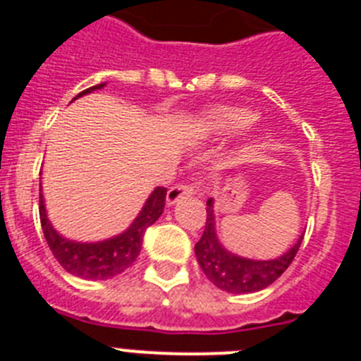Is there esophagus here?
Masks as SVG:
<instances>
[{
  "instance_id": "1",
  "label": "esophagus",
  "mask_w": 361,
  "mask_h": 361,
  "mask_svg": "<svg viewBox=\"0 0 361 361\" xmlns=\"http://www.w3.org/2000/svg\"><path fill=\"white\" fill-rule=\"evenodd\" d=\"M191 193H193V188H191L190 184H178V186H173L168 190V193H166V204H168V206H173V204H177L180 199L190 197Z\"/></svg>"
}]
</instances>
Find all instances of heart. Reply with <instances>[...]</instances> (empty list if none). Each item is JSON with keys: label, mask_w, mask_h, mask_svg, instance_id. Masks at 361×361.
I'll list each match as a JSON object with an SVG mask.
<instances>
[{"label": "heart", "mask_w": 361, "mask_h": 361, "mask_svg": "<svg viewBox=\"0 0 361 361\" xmlns=\"http://www.w3.org/2000/svg\"><path fill=\"white\" fill-rule=\"evenodd\" d=\"M257 121L253 111L237 106H215L204 111L200 117V128L208 135L233 137L247 130Z\"/></svg>", "instance_id": "heart-1"}]
</instances>
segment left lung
Returning a JSON list of instances; mask_svg holds the SVG:
<instances>
[{
    "label": "left lung",
    "mask_w": 361,
    "mask_h": 361,
    "mask_svg": "<svg viewBox=\"0 0 361 361\" xmlns=\"http://www.w3.org/2000/svg\"><path fill=\"white\" fill-rule=\"evenodd\" d=\"M206 226L200 240L195 244V257L204 275L209 282L226 293L244 295V293H257L266 289L275 282L283 271L293 262L298 247L304 240V233L298 240L289 247L283 255L271 260H257V258H245L240 255L231 253L226 250L216 235L215 222V200L209 199L206 202Z\"/></svg>",
    "instance_id": "1"
}]
</instances>
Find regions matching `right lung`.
<instances>
[{"label":"right lung","mask_w":361,"mask_h":361,"mask_svg":"<svg viewBox=\"0 0 361 361\" xmlns=\"http://www.w3.org/2000/svg\"><path fill=\"white\" fill-rule=\"evenodd\" d=\"M104 86H106V82L90 86L85 92L75 95L73 101L95 90H101ZM164 200L166 188H155L146 199L145 206L135 216V220L123 233H119L116 237L104 238V240L78 242L63 237L61 233L52 226V222L47 216L43 188L39 184L41 228H43L50 251L57 258V262L61 264L63 269L85 280H106L123 273L124 269H128L135 262L139 253H141L145 231L162 215Z\"/></svg>","instance_id":"add662e5"}]
</instances>
